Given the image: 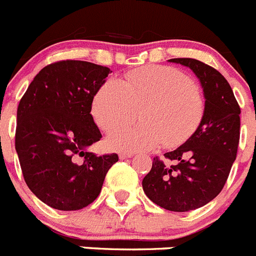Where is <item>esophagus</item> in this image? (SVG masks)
<instances>
[{
	"mask_svg": "<svg viewBox=\"0 0 256 256\" xmlns=\"http://www.w3.org/2000/svg\"><path fill=\"white\" fill-rule=\"evenodd\" d=\"M120 159H126V158H132L134 156V152H122L118 154Z\"/></svg>",
	"mask_w": 256,
	"mask_h": 256,
	"instance_id": "obj_1",
	"label": "esophagus"
}]
</instances>
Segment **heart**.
Returning <instances> with one entry per match:
<instances>
[{
  "mask_svg": "<svg viewBox=\"0 0 256 256\" xmlns=\"http://www.w3.org/2000/svg\"><path fill=\"white\" fill-rule=\"evenodd\" d=\"M138 109L143 122L112 131L110 148L150 150L163 142L168 148L182 144L204 120V101L187 74L166 66L131 70L120 82L106 80L92 101V116L104 131L130 123Z\"/></svg>",
  "mask_w": 256,
  "mask_h": 256,
  "instance_id": "b5f03b06",
  "label": "heart"
}]
</instances>
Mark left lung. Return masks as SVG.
<instances>
[{"mask_svg": "<svg viewBox=\"0 0 256 256\" xmlns=\"http://www.w3.org/2000/svg\"><path fill=\"white\" fill-rule=\"evenodd\" d=\"M169 62L188 66L204 88V116L190 139L164 154L173 166L154 158L142 190L155 204L187 212L211 202L225 186L240 140V107L225 77L192 58Z\"/></svg>", "mask_w": 256, "mask_h": 256, "instance_id": "left-lung-1", "label": "left lung"}]
</instances>
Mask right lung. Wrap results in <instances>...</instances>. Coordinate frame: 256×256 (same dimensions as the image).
<instances>
[{
    "label": "right lung",
    "instance_id": "right-lung-1",
    "mask_svg": "<svg viewBox=\"0 0 256 256\" xmlns=\"http://www.w3.org/2000/svg\"><path fill=\"white\" fill-rule=\"evenodd\" d=\"M110 73L90 62L49 64L18 104L15 148L24 179L52 208L77 211L92 204L118 160L117 154L97 156L88 150L102 138L90 110Z\"/></svg>",
    "mask_w": 256,
    "mask_h": 256
}]
</instances>
